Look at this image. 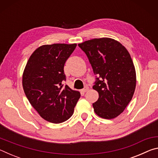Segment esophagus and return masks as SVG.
<instances>
[{"instance_id":"obj_1","label":"esophagus","mask_w":158,"mask_h":158,"mask_svg":"<svg viewBox=\"0 0 158 158\" xmlns=\"http://www.w3.org/2000/svg\"><path fill=\"white\" fill-rule=\"evenodd\" d=\"M88 90H89V87L85 86V87H84V89H83L81 90V91L82 93H85V92L87 91Z\"/></svg>"}]
</instances>
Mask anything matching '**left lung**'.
Segmentation results:
<instances>
[{"instance_id": "left-lung-1", "label": "left lung", "mask_w": 158, "mask_h": 158, "mask_svg": "<svg viewBox=\"0 0 158 158\" xmlns=\"http://www.w3.org/2000/svg\"><path fill=\"white\" fill-rule=\"evenodd\" d=\"M78 45L98 77L93 86L99 94L93 104L95 114L102 118H114L125 110L135 90L136 71L130 54L123 45L109 37Z\"/></svg>"}]
</instances>
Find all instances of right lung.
I'll list each match as a JSON object with an SVG mask.
<instances>
[{"instance_id": "1", "label": "right lung", "mask_w": 158, "mask_h": 158, "mask_svg": "<svg viewBox=\"0 0 158 158\" xmlns=\"http://www.w3.org/2000/svg\"><path fill=\"white\" fill-rule=\"evenodd\" d=\"M77 44H53L40 46L29 58L22 76L26 96L42 118L60 123L69 118L80 98V93L65 81L64 65Z\"/></svg>"}]
</instances>
